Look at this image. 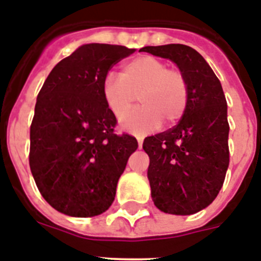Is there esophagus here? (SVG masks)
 Segmentation results:
<instances>
[{
	"label": "esophagus",
	"instance_id": "esophagus-1",
	"mask_svg": "<svg viewBox=\"0 0 261 261\" xmlns=\"http://www.w3.org/2000/svg\"><path fill=\"white\" fill-rule=\"evenodd\" d=\"M137 141H138V147L141 149V147H142V142H144V137H141V136H138Z\"/></svg>",
	"mask_w": 261,
	"mask_h": 261
}]
</instances>
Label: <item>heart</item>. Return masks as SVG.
I'll return each mask as SVG.
<instances>
[{
    "mask_svg": "<svg viewBox=\"0 0 261 261\" xmlns=\"http://www.w3.org/2000/svg\"><path fill=\"white\" fill-rule=\"evenodd\" d=\"M105 102L116 117L134 105L137 96L143 106L121 119L128 132L146 135L165 125H174L186 114L190 102V82L179 68H168L162 59L150 55L125 62L120 78L108 74L103 81Z\"/></svg>",
    "mask_w": 261,
    "mask_h": 261,
    "instance_id": "b5f03b06",
    "label": "heart"
}]
</instances>
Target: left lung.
<instances>
[{
	"instance_id": "left-lung-1",
	"label": "left lung",
	"mask_w": 261,
	"mask_h": 261,
	"mask_svg": "<svg viewBox=\"0 0 261 261\" xmlns=\"http://www.w3.org/2000/svg\"><path fill=\"white\" fill-rule=\"evenodd\" d=\"M142 52L174 61L188 78L190 102L179 123L144 140L147 177L159 211L188 216L213 202L229 167L227 105L220 80L188 45L144 47Z\"/></svg>"
}]
</instances>
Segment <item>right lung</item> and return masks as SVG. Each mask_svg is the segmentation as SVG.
I'll return each instance as SVG.
<instances>
[{"mask_svg": "<svg viewBox=\"0 0 261 261\" xmlns=\"http://www.w3.org/2000/svg\"><path fill=\"white\" fill-rule=\"evenodd\" d=\"M136 49L85 44L62 59L38 94L30 128V168L39 192L56 211L93 217L111 206L137 140L116 135L103 81Z\"/></svg>", "mask_w": 261, "mask_h": 261, "instance_id": "add662e5", "label": "right lung"}]
</instances>
